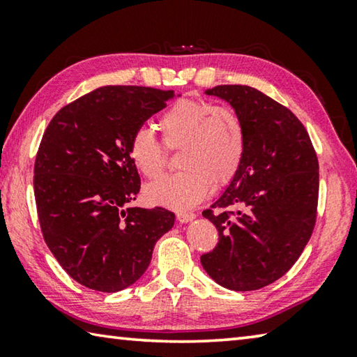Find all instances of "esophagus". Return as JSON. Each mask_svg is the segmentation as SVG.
<instances>
[{
	"label": "esophagus",
	"instance_id": "1",
	"mask_svg": "<svg viewBox=\"0 0 357 357\" xmlns=\"http://www.w3.org/2000/svg\"><path fill=\"white\" fill-rule=\"evenodd\" d=\"M176 219L181 223H187V222H192L193 219H195V214H193V213H178Z\"/></svg>",
	"mask_w": 357,
	"mask_h": 357
}]
</instances>
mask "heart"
<instances>
[{"instance_id": "obj_1", "label": "heart", "mask_w": 357, "mask_h": 357, "mask_svg": "<svg viewBox=\"0 0 357 357\" xmlns=\"http://www.w3.org/2000/svg\"><path fill=\"white\" fill-rule=\"evenodd\" d=\"M167 148H183L178 173L149 185L146 198L170 209H189L211 187L227 185L239 172L245 153V129L236 112L208 100L179 99L159 121ZM130 162L146 179L164 172L167 154L153 130L138 128L129 142Z\"/></svg>"}]
</instances>
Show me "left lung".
<instances>
[{
  "label": "left lung",
  "instance_id": "left-lung-1",
  "mask_svg": "<svg viewBox=\"0 0 357 357\" xmlns=\"http://www.w3.org/2000/svg\"><path fill=\"white\" fill-rule=\"evenodd\" d=\"M208 96L227 100L245 129L236 176L203 215L219 243L202 255L213 280L253 291L280 279L298 261L317 220L318 157L310 137L279 102L245 84H219Z\"/></svg>",
  "mask_w": 357,
  "mask_h": 357
}]
</instances>
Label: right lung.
<instances>
[{"mask_svg": "<svg viewBox=\"0 0 357 357\" xmlns=\"http://www.w3.org/2000/svg\"><path fill=\"white\" fill-rule=\"evenodd\" d=\"M172 91L102 86L48 124L34 164V197L48 249L80 285L116 293L144 274L174 225L164 208H128L140 192L129 142Z\"/></svg>", "mask_w": 357, "mask_h": 357, "instance_id": "obj_1", "label": "right lung"}]
</instances>
